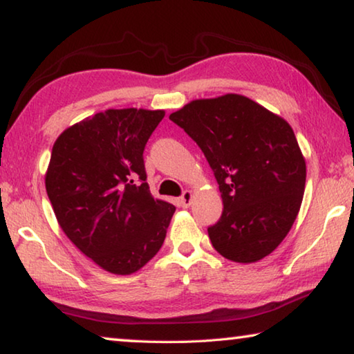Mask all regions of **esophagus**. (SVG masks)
I'll return each mask as SVG.
<instances>
[{
    "label": "esophagus",
    "instance_id": "1",
    "mask_svg": "<svg viewBox=\"0 0 354 354\" xmlns=\"http://www.w3.org/2000/svg\"><path fill=\"white\" fill-rule=\"evenodd\" d=\"M192 203V192L190 190H184V194L181 195V206L183 207H189Z\"/></svg>",
    "mask_w": 354,
    "mask_h": 354
}]
</instances>
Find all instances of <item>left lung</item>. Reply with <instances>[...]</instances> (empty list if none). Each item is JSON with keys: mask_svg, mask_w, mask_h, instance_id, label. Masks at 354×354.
Here are the masks:
<instances>
[{"mask_svg": "<svg viewBox=\"0 0 354 354\" xmlns=\"http://www.w3.org/2000/svg\"><path fill=\"white\" fill-rule=\"evenodd\" d=\"M205 154L223 212L207 227L226 259L256 262L283 242L301 206L306 164L290 124L242 95L196 100L170 115Z\"/></svg>", "mask_w": 354, "mask_h": 354, "instance_id": "1", "label": "left lung"}]
</instances>
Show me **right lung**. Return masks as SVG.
<instances>
[{"label":"right lung","mask_w":354,"mask_h":354,"mask_svg":"<svg viewBox=\"0 0 354 354\" xmlns=\"http://www.w3.org/2000/svg\"><path fill=\"white\" fill-rule=\"evenodd\" d=\"M164 111L109 109L65 129L45 185L67 237L104 270L131 274L162 247L176 207L154 200L143 151Z\"/></svg>","instance_id":"add662e5"}]
</instances>
